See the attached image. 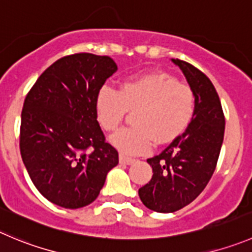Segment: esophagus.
<instances>
[{
    "instance_id": "esophagus-1",
    "label": "esophagus",
    "mask_w": 252,
    "mask_h": 252,
    "mask_svg": "<svg viewBox=\"0 0 252 252\" xmlns=\"http://www.w3.org/2000/svg\"><path fill=\"white\" fill-rule=\"evenodd\" d=\"M120 162H121V163H124V164H131V163H133V162H135V159H133V158H131V157H126V156H120Z\"/></svg>"
}]
</instances>
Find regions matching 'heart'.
I'll return each mask as SVG.
<instances>
[{
    "instance_id": "b5f03b06",
    "label": "heart",
    "mask_w": 252,
    "mask_h": 252,
    "mask_svg": "<svg viewBox=\"0 0 252 252\" xmlns=\"http://www.w3.org/2000/svg\"><path fill=\"white\" fill-rule=\"evenodd\" d=\"M136 107L135 126L110 138L124 155H141L155 146L156 138L167 142L181 135L194 115L195 97L188 85L160 71L126 79L119 92L102 86L95 97L96 119L106 131L117 130L127 110Z\"/></svg>"
}]
</instances>
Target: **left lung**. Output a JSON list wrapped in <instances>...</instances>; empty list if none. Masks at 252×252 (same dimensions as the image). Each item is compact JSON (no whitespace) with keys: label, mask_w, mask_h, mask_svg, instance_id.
Segmentation results:
<instances>
[{"label":"left lung","mask_w":252,"mask_h":252,"mask_svg":"<svg viewBox=\"0 0 252 252\" xmlns=\"http://www.w3.org/2000/svg\"><path fill=\"white\" fill-rule=\"evenodd\" d=\"M171 61L193 90L195 109L186 132L147 159L153 176L138 195L145 207L157 213L177 212L204 190L217 167L225 130L219 95L209 78L187 62Z\"/></svg>","instance_id":"left-lung-1"}]
</instances>
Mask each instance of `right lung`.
<instances>
[{
    "mask_svg": "<svg viewBox=\"0 0 252 252\" xmlns=\"http://www.w3.org/2000/svg\"><path fill=\"white\" fill-rule=\"evenodd\" d=\"M116 70L106 56L64 57L45 69L26 96L21 156L35 188L53 204L89 205L119 163L95 114L97 92Z\"/></svg>",
    "mask_w": 252,
    "mask_h": 252,
    "instance_id": "add662e5",
    "label": "right lung"
}]
</instances>
